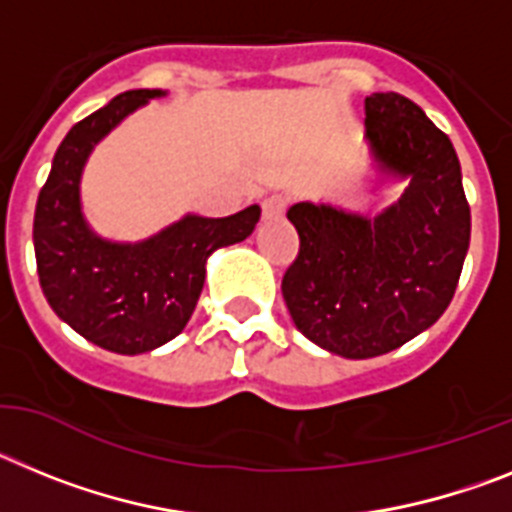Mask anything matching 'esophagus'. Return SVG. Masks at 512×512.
I'll use <instances>...</instances> for the list:
<instances>
[{
    "label": "esophagus",
    "mask_w": 512,
    "mask_h": 512,
    "mask_svg": "<svg viewBox=\"0 0 512 512\" xmlns=\"http://www.w3.org/2000/svg\"><path fill=\"white\" fill-rule=\"evenodd\" d=\"M283 211H286V198H283V195H270V198H265V203H262V216H265V219H281Z\"/></svg>",
    "instance_id": "1"
}]
</instances>
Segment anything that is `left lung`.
Wrapping results in <instances>:
<instances>
[{
    "instance_id": "left-lung-1",
    "label": "left lung",
    "mask_w": 512,
    "mask_h": 512,
    "mask_svg": "<svg viewBox=\"0 0 512 512\" xmlns=\"http://www.w3.org/2000/svg\"><path fill=\"white\" fill-rule=\"evenodd\" d=\"M381 172L410 180L379 216L296 203L299 255L283 275L296 330L342 358L397 350L441 319L469 250L471 213L451 139L397 92L366 97Z\"/></svg>"
}]
</instances>
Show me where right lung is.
<instances>
[{
    "label": "right lung",
    "mask_w": 512,
    "mask_h": 512,
    "mask_svg": "<svg viewBox=\"0 0 512 512\" xmlns=\"http://www.w3.org/2000/svg\"><path fill=\"white\" fill-rule=\"evenodd\" d=\"M159 90H131L71 126L38 195L33 244L51 309L84 340L110 353L139 355L180 335L206 281V260L247 239L260 206L226 216H185L136 244L100 239L79 203L84 162L102 136Z\"/></svg>",
    "instance_id": "add662e5"
}]
</instances>
